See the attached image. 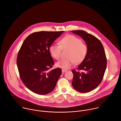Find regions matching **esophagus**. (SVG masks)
Returning <instances> with one entry per match:
<instances>
[{
	"label": "esophagus",
	"instance_id": "esophagus-1",
	"mask_svg": "<svg viewBox=\"0 0 121 121\" xmlns=\"http://www.w3.org/2000/svg\"><path fill=\"white\" fill-rule=\"evenodd\" d=\"M67 70H66V69H62V73H65V72H67Z\"/></svg>",
	"mask_w": 121,
	"mask_h": 121
}]
</instances>
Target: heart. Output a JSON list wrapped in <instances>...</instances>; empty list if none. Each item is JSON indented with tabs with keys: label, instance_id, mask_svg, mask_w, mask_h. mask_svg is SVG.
<instances>
[{
	"label": "heart",
	"instance_id": "heart-1",
	"mask_svg": "<svg viewBox=\"0 0 121 121\" xmlns=\"http://www.w3.org/2000/svg\"><path fill=\"white\" fill-rule=\"evenodd\" d=\"M59 45L52 44L49 47V52L51 56L57 60L60 57L61 49H69L67 58L57 62V67L63 69H67L74 63H82L85 59L88 53L87 46L79 38L72 35L65 36L59 41Z\"/></svg>",
	"mask_w": 121,
	"mask_h": 121
}]
</instances>
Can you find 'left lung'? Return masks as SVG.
Wrapping results in <instances>:
<instances>
[{
	"label": "left lung",
	"mask_w": 121,
	"mask_h": 121,
	"mask_svg": "<svg viewBox=\"0 0 121 121\" xmlns=\"http://www.w3.org/2000/svg\"><path fill=\"white\" fill-rule=\"evenodd\" d=\"M85 42L88 53L77 71H72L73 78L72 84L75 90L80 92L90 91L100 83L107 68V60L101 42L94 36L83 30H72ZM82 70L83 72L80 73Z\"/></svg>",
	"instance_id": "obj_1"
}]
</instances>
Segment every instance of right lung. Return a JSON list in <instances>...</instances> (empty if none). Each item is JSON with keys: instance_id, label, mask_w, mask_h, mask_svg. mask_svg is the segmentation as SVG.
Wrapping results in <instances>:
<instances>
[{"instance_id": "1", "label": "right lung", "mask_w": 121, "mask_h": 121, "mask_svg": "<svg viewBox=\"0 0 121 121\" xmlns=\"http://www.w3.org/2000/svg\"><path fill=\"white\" fill-rule=\"evenodd\" d=\"M64 31H39L30 35L18 53L17 65L24 85L32 92L47 94L54 89L61 73L60 68L49 69L54 64L49 47Z\"/></svg>"}]
</instances>
